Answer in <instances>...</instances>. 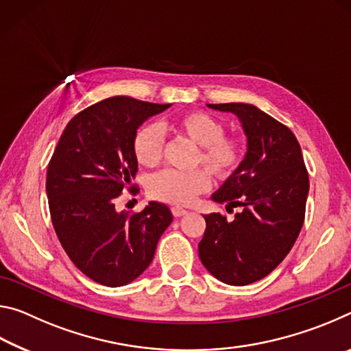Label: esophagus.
<instances>
[{
  "instance_id": "obj_1",
  "label": "esophagus",
  "mask_w": 351,
  "mask_h": 351,
  "mask_svg": "<svg viewBox=\"0 0 351 351\" xmlns=\"http://www.w3.org/2000/svg\"><path fill=\"white\" fill-rule=\"evenodd\" d=\"M171 213H173V217L180 218V217H182V215H186L187 210L182 209V207H180V206H175V207H171Z\"/></svg>"
}]
</instances>
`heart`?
I'll return each mask as SVG.
<instances>
[{"label": "heart", "mask_w": 351, "mask_h": 351, "mask_svg": "<svg viewBox=\"0 0 351 351\" xmlns=\"http://www.w3.org/2000/svg\"><path fill=\"white\" fill-rule=\"evenodd\" d=\"M171 130L187 138L198 148L195 162H201L218 180H228L240 167L243 153L241 141L224 136L221 121L203 111H190L171 122ZM164 134L161 127L147 123L134 134L133 152L136 161L145 167L156 165L161 159ZM210 180L204 170L180 171L165 169L153 175L147 184L150 197L170 204H190L209 187Z\"/></svg>", "instance_id": "b5f03b06"}]
</instances>
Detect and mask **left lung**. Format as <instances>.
Masks as SVG:
<instances>
[{
  "instance_id": "1",
  "label": "left lung",
  "mask_w": 351,
  "mask_h": 351,
  "mask_svg": "<svg viewBox=\"0 0 351 351\" xmlns=\"http://www.w3.org/2000/svg\"><path fill=\"white\" fill-rule=\"evenodd\" d=\"M241 122L247 152L212 199L240 207L232 221L204 215L199 260L213 277L234 287L260 280L287 257L304 226L310 180L295 136L251 104H207Z\"/></svg>"
}]
</instances>
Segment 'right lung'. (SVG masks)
I'll return each instance as SVG.
<instances>
[{
  "label": "right lung",
  "instance_id": "right-lung-1",
  "mask_svg": "<svg viewBox=\"0 0 351 351\" xmlns=\"http://www.w3.org/2000/svg\"><path fill=\"white\" fill-rule=\"evenodd\" d=\"M169 106L127 96L100 100L71 119L47 165L46 193L58 240L77 268L105 287L138 278L173 219L158 201L133 215L116 210L123 189L138 192L132 186L136 132Z\"/></svg>",
  "mask_w": 351,
  "mask_h": 351
}]
</instances>
